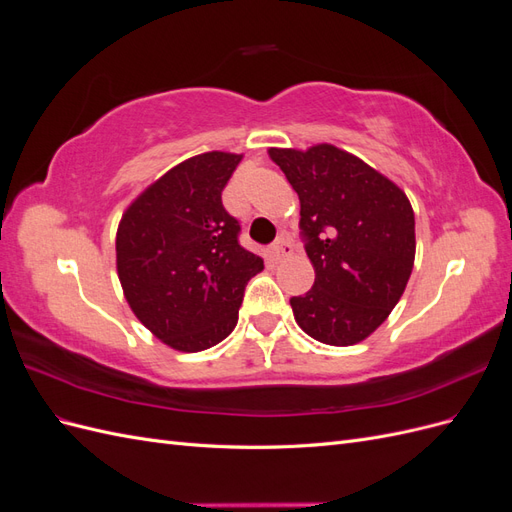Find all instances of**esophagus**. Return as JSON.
<instances>
[{"instance_id": "esophagus-1", "label": "esophagus", "mask_w": 512, "mask_h": 512, "mask_svg": "<svg viewBox=\"0 0 512 512\" xmlns=\"http://www.w3.org/2000/svg\"><path fill=\"white\" fill-rule=\"evenodd\" d=\"M269 254H271V260H282V258H286V256L292 254V245H290V241H288L286 237H282V239H277V241L271 245Z\"/></svg>"}]
</instances>
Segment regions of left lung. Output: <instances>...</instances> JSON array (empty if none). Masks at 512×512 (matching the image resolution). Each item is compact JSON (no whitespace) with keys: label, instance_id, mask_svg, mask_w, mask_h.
Returning a JSON list of instances; mask_svg holds the SVG:
<instances>
[{"label":"left lung","instance_id":"left-lung-1","mask_svg":"<svg viewBox=\"0 0 512 512\" xmlns=\"http://www.w3.org/2000/svg\"><path fill=\"white\" fill-rule=\"evenodd\" d=\"M301 200V237L316 280L292 297L294 320L329 346H352L391 314L414 265V211L393 181L348 151L269 149Z\"/></svg>","mask_w":512,"mask_h":512}]
</instances>
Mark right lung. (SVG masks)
Here are the masks:
<instances>
[{"label":"right lung","mask_w":512,"mask_h":512,"mask_svg":"<svg viewBox=\"0 0 512 512\" xmlns=\"http://www.w3.org/2000/svg\"><path fill=\"white\" fill-rule=\"evenodd\" d=\"M241 156L200 153L138 196L117 228V273L136 318L170 348L198 352L237 327L247 282L265 269L239 243L222 190Z\"/></svg>","instance_id":"1"}]
</instances>
